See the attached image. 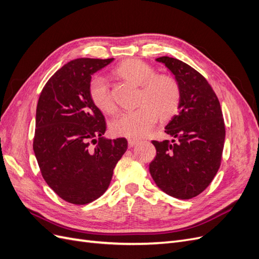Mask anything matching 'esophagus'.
<instances>
[{
  "label": "esophagus",
  "instance_id": "1",
  "mask_svg": "<svg viewBox=\"0 0 259 259\" xmlns=\"http://www.w3.org/2000/svg\"><path fill=\"white\" fill-rule=\"evenodd\" d=\"M137 144H139V140L138 139H135V138H130L128 139V147L130 148L136 146Z\"/></svg>",
  "mask_w": 259,
  "mask_h": 259
}]
</instances>
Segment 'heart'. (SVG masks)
<instances>
[{
    "mask_svg": "<svg viewBox=\"0 0 259 259\" xmlns=\"http://www.w3.org/2000/svg\"><path fill=\"white\" fill-rule=\"evenodd\" d=\"M116 73L137 85H142L139 108L124 111L111 121L110 130L114 135L127 138L146 136L154 127L159 114L162 117L173 115L179 107L182 91L175 77L156 74L146 62L132 59L122 62ZM90 96L100 111L112 113L115 103L106 77L97 75L90 83Z\"/></svg>",
    "mask_w": 259,
    "mask_h": 259,
    "instance_id": "obj_1",
    "label": "heart"
}]
</instances>
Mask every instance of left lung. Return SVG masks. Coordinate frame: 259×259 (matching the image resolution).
<instances>
[{
	"mask_svg": "<svg viewBox=\"0 0 259 259\" xmlns=\"http://www.w3.org/2000/svg\"><path fill=\"white\" fill-rule=\"evenodd\" d=\"M155 60L175 75L182 99L179 112L165 126L173 139L152 140L156 155L149 170L162 191L188 200L206 189L221 166L226 135L222 108L211 86L197 70L167 56Z\"/></svg>",
	"mask_w": 259,
	"mask_h": 259,
	"instance_id": "obj_1",
	"label": "left lung"
}]
</instances>
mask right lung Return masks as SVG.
<instances>
[{"instance_id":"1","label":"right lung","mask_w":259,"mask_h":259,"mask_svg":"<svg viewBox=\"0 0 259 259\" xmlns=\"http://www.w3.org/2000/svg\"><path fill=\"white\" fill-rule=\"evenodd\" d=\"M113 61L77 58L48 81L36 106L33 151L42 176L57 195L84 205L103 195L127 149L107 139L105 116L90 96L92 75Z\"/></svg>"}]
</instances>
